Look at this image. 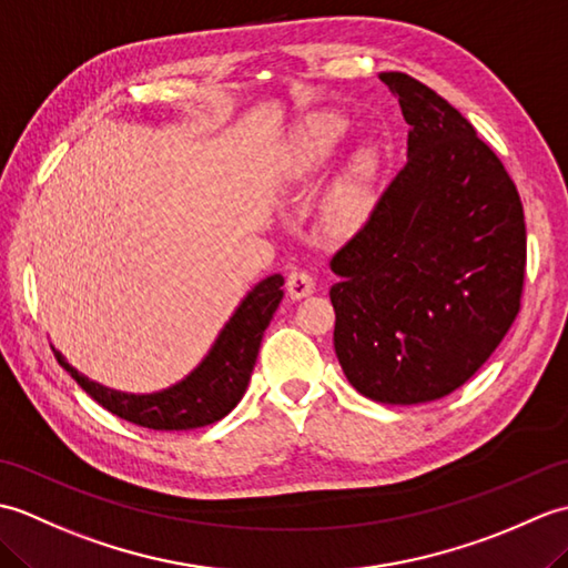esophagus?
<instances>
[{
	"label": "esophagus",
	"instance_id": "1",
	"mask_svg": "<svg viewBox=\"0 0 568 568\" xmlns=\"http://www.w3.org/2000/svg\"><path fill=\"white\" fill-rule=\"evenodd\" d=\"M315 293V277L305 271H295L287 275V295L293 300H303Z\"/></svg>",
	"mask_w": 568,
	"mask_h": 568
}]
</instances>
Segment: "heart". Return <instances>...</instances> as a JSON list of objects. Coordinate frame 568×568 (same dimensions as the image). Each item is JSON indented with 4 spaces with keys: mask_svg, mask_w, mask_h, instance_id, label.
<instances>
[{
    "mask_svg": "<svg viewBox=\"0 0 568 568\" xmlns=\"http://www.w3.org/2000/svg\"><path fill=\"white\" fill-rule=\"evenodd\" d=\"M348 134V119L336 110H322L305 116L287 134L283 149L281 171L293 183L315 175L320 168L342 146ZM378 155L371 149H361L344 173L334 180L327 195V220L344 232L358 229L368 220L373 207V192H376Z\"/></svg>",
    "mask_w": 568,
    "mask_h": 568,
    "instance_id": "heart-1",
    "label": "heart"
}]
</instances>
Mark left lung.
I'll return each instance as SVG.
<instances>
[{"instance_id": "left-lung-1", "label": "left lung", "mask_w": 568, "mask_h": 568, "mask_svg": "<svg viewBox=\"0 0 568 568\" xmlns=\"http://www.w3.org/2000/svg\"><path fill=\"white\" fill-rule=\"evenodd\" d=\"M407 165L334 253V352L354 388L385 405L454 393L520 312L527 236L517 187L462 112L405 72Z\"/></svg>"}]
</instances>
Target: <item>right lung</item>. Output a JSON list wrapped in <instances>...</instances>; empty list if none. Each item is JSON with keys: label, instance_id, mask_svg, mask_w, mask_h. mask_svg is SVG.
<instances>
[{"label": "right lung", "instance_id": "1", "mask_svg": "<svg viewBox=\"0 0 568 568\" xmlns=\"http://www.w3.org/2000/svg\"><path fill=\"white\" fill-rule=\"evenodd\" d=\"M283 275L273 273L253 285L222 332L216 334L207 356L171 388L155 393H122L106 388V385L90 381L78 368H72L55 348L53 354L58 364L78 381L92 400L139 427L178 432L212 425V422L232 413L244 397L251 371L256 366L263 332L283 300Z\"/></svg>", "mask_w": 568, "mask_h": 568}]
</instances>
